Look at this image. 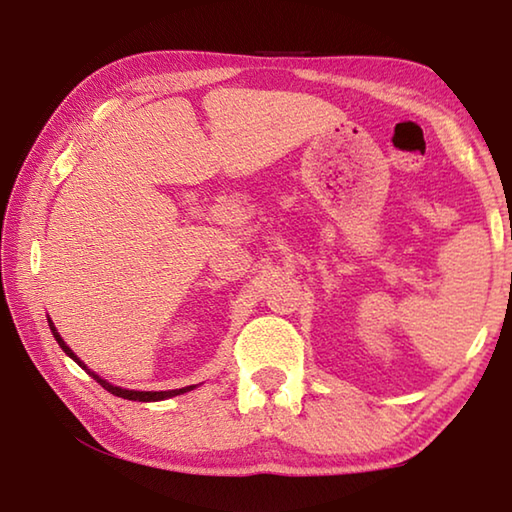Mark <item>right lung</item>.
<instances>
[{"label": "right lung", "instance_id": "add662e5", "mask_svg": "<svg viewBox=\"0 0 512 512\" xmlns=\"http://www.w3.org/2000/svg\"><path fill=\"white\" fill-rule=\"evenodd\" d=\"M49 327H51V331H53V338L58 340V345L62 347V351L67 353L69 358H73L78 362V365L82 367V369H87L85 367V362H80V358L76 356V353H73L67 345H64V340L60 338V333H58V329L53 327V322H49ZM89 376H94V380L96 383H100L102 387L107 389L109 394H114V396H120V398H127V401H138V403H152V401H165V398H172V396H179V394H183V392H190L192 389V385L190 387H183V389H167V392H134V389H123V387H114V385H109L107 380H102L100 376H96L94 371H89Z\"/></svg>", "mask_w": 512, "mask_h": 512}]
</instances>
